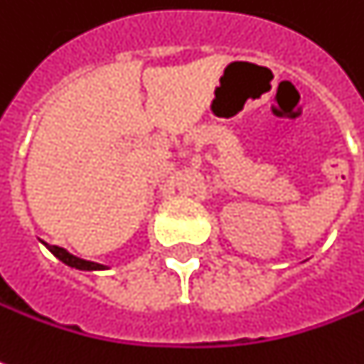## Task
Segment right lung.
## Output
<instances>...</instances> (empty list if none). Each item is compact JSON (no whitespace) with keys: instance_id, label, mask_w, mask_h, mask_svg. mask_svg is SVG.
<instances>
[{"instance_id":"1","label":"right lung","mask_w":364,"mask_h":364,"mask_svg":"<svg viewBox=\"0 0 364 364\" xmlns=\"http://www.w3.org/2000/svg\"><path fill=\"white\" fill-rule=\"evenodd\" d=\"M41 245L46 246V248H48V250H50L51 255L55 256L58 260H62L63 264L75 268V270H106V268H108V267H104V264H97V262L84 260V258H80V256L72 255V252H68V250L62 248V246H51L48 245V242H43V240H41Z\"/></svg>"}]
</instances>
